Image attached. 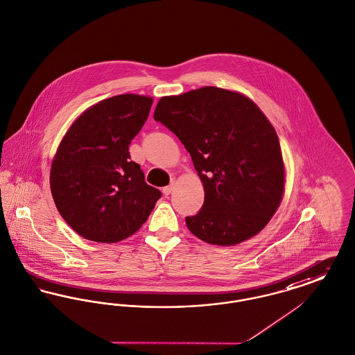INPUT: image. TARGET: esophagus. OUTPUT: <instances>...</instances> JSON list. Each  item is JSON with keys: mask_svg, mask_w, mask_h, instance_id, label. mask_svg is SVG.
Returning a JSON list of instances; mask_svg holds the SVG:
<instances>
[{"mask_svg": "<svg viewBox=\"0 0 355 355\" xmlns=\"http://www.w3.org/2000/svg\"><path fill=\"white\" fill-rule=\"evenodd\" d=\"M175 183H176L175 178H171V183H169V186L164 187V188H163V192H164V195H169V193L172 192V189H173Z\"/></svg>", "mask_w": 355, "mask_h": 355, "instance_id": "1", "label": "esophagus"}]
</instances>
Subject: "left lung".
<instances>
[{"mask_svg":"<svg viewBox=\"0 0 355 355\" xmlns=\"http://www.w3.org/2000/svg\"><path fill=\"white\" fill-rule=\"evenodd\" d=\"M153 119L184 144L205 187L188 230L216 245L244 242L270 222L284 189L278 135L248 97L216 87L162 97Z\"/></svg>","mask_w":355,"mask_h":355,"instance_id":"1","label":"left lung"}]
</instances>
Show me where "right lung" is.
<instances>
[{"label":"right lung","instance_id":"right-lung-1","mask_svg":"<svg viewBox=\"0 0 355 355\" xmlns=\"http://www.w3.org/2000/svg\"><path fill=\"white\" fill-rule=\"evenodd\" d=\"M152 101L131 94L105 98L83 113L58 146L51 168L52 196L64 220L88 241L131 236L162 198L146 183L128 150Z\"/></svg>","mask_w":355,"mask_h":355}]
</instances>
